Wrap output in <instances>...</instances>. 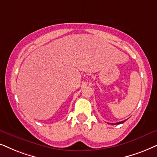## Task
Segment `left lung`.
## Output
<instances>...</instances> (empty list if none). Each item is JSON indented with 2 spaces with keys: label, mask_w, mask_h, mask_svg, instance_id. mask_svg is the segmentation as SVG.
<instances>
[{
  "label": "left lung",
  "mask_w": 157,
  "mask_h": 157,
  "mask_svg": "<svg viewBox=\"0 0 157 157\" xmlns=\"http://www.w3.org/2000/svg\"><path fill=\"white\" fill-rule=\"evenodd\" d=\"M124 121H122V122H117V123H115V124H122V123H123L124 122Z\"/></svg>",
  "instance_id": "left-lung-1"
}]
</instances>
